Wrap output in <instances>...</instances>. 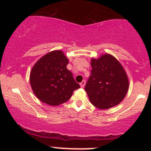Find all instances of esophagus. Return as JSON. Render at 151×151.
Returning a JSON list of instances; mask_svg holds the SVG:
<instances>
[{
  "instance_id": "34e87169",
  "label": "esophagus",
  "mask_w": 151,
  "mask_h": 151,
  "mask_svg": "<svg viewBox=\"0 0 151 151\" xmlns=\"http://www.w3.org/2000/svg\"><path fill=\"white\" fill-rule=\"evenodd\" d=\"M85 84H86V81L85 80H83L80 83V86L81 87H84V86H85Z\"/></svg>"
}]
</instances>
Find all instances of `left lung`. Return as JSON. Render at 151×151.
Here are the masks:
<instances>
[{
  "instance_id": "left-lung-1",
  "label": "left lung",
  "mask_w": 151,
  "mask_h": 151,
  "mask_svg": "<svg viewBox=\"0 0 151 151\" xmlns=\"http://www.w3.org/2000/svg\"><path fill=\"white\" fill-rule=\"evenodd\" d=\"M92 70L85 87L94 106L107 109L119 104L129 89V80L119 62L110 55L92 59Z\"/></svg>"
}]
</instances>
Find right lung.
Masks as SVG:
<instances>
[{
  "mask_svg": "<svg viewBox=\"0 0 151 151\" xmlns=\"http://www.w3.org/2000/svg\"><path fill=\"white\" fill-rule=\"evenodd\" d=\"M69 61L60 50L51 52L40 59L32 67L30 84L41 101L58 106L67 101L74 90L80 87L67 69Z\"/></svg>",
  "mask_w": 151,
  "mask_h": 151,
  "instance_id": "1",
  "label": "right lung"
}]
</instances>
